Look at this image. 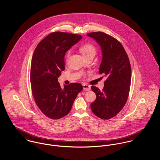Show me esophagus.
Wrapping results in <instances>:
<instances>
[{
    "mask_svg": "<svg viewBox=\"0 0 160 160\" xmlns=\"http://www.w3.org/2000/svg\"><path fill=\"white\" fill-rule=\"evenodd\" d=\"M82 86H83V88H84V91H90L91 90V86H89V85H88L86 84H84V83L82 84Z\"/></svg>",
    "mask_w": 160,
    "mask_h": 160,
    "instance_id": "34e87169",
    "label": "esophagus"
}]
</instances>
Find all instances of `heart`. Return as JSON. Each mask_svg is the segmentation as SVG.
Returning a JSON list of instances; mask_svg holds the SVG:
<instances>
[{
  "instance_id": "obj_1",
  "label": "heart",
  "mask_w": 160,
  "mask_h": 160,
  "mask_svg": "<svg viewBox=\"0 0 160 160\" xmlns=\"http://www.w3.org/2000/svg\"><path fill=\"white\" fill-rule=\"evenodd\" d=\"M79 50L85 58L92 55L95 56L97 52L96 48L91 44H85L82 45L80 47ZM68 55L69 53H68Z\"/></svg>"
}]
</instances>
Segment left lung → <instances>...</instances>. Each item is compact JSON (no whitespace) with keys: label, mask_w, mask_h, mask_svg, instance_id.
<instances>
[{"label":"left lung","mask_w":160,"mask_h":160,"mask_svg":"<svg viewBox=\"0 0 160 160\" xmlns=\"http://www.w3.org/2000/svg\"><path fill=\"white\" fill-rule=\"evenodd\" d=\"M88 36L100 46L102 60L98 72L107 77L102 91L92 86L96 99L91 108L97 117L111 119L119 113L127 102L131 81L130 62L122 44L113 37L102 32H90Z\"/></svg>","instance_id":"obj_1"}]
</instances>
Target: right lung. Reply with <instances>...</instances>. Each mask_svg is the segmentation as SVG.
I'll list each match as a JSON object with an SVG mask.
<instances>
[{"mask_svg":"<svg viewBox=\"0 0 160 160\" xmlns=\"http://www.w3.org/2000/svg\"><path fill=\"white\" fill-rule=\"evenodd\" d=\"M82 38L63 32L48 34L36 47L31 64L32 93L40 110L49 118L60 119L70 112L78 94L83 89L79 83L64 85L58 78L65 69V55Z\"/></svg>","mask_w":160,"mask_h":160,"instance_id":"add662e5","label":"right lung"}]
</instances>
